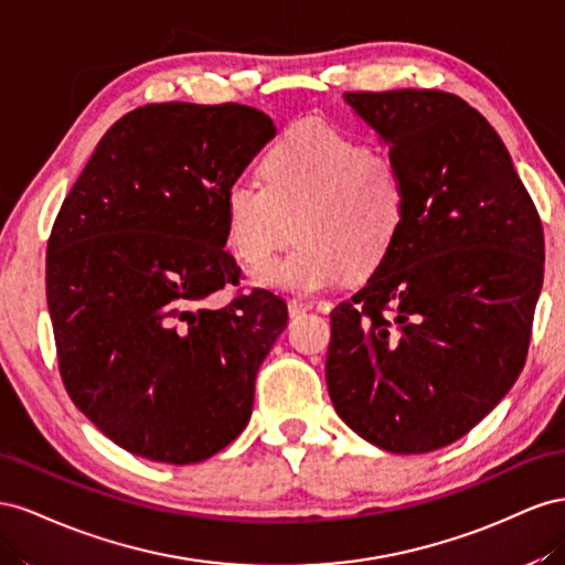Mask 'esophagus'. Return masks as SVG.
Masks as SVG:
<instances>
[{"label": "esophagus", "instance_id": "1", "mask_svg": "<svg viewBox=\"0 0 565 565\" xmlns=\"http://www.w3.org/2000/svg\"><path fill=\"white\" fill-rule=\"evenodd\" d=\"M312 308H315L312 300H302V298L288 300V315H291V317H300V315H305V312H310Z\"/></svg>", "mask_w": 565, "mask_h": 565}]
</instances>
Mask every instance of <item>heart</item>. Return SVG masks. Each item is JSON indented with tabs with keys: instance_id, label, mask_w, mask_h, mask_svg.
<instances>
[{
	"instance_id": "1",
	"label": "heart",
	"mask_w": 565,
	"mask_h": 565,
	"mask_svg": "<svg viewBox=\"0 0 565 565\" xmlns=\"http://www.w3.org/2000/svg\"><path fill=\"white\" fill-rule=\"evenodd\" d=\"M260 177L263 184L236 180L224 191L230 248L260 267L291 232L298 246L255 271L257 286L315 294L345 274L366 277L405 224L407 186L395 160L324 120L288 127L263 158Z\"/></svg>"
}]
</instances>
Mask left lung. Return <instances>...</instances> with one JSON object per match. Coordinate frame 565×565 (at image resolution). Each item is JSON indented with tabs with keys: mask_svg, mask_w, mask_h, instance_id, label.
<instances>
[{
	"mask_svg": "<svg viewBox=\"0 0 565 565\" xmlns=\"http://www.w3.org/2000/svg\"><path fill=\"white\" fill-rule=\"evenodd\" d=\"M391 147L407 213L391 255L331 312L338 416L385 452L459 440L519 379L544 279L537 207L492 125L440 89L345 92Z\"/></svg>",
	"mask_w": 565,
	"mask_h": 565,
	"instance_id": "obj_1",
	"label": "left lung"
}]
</instances>
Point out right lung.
<instances>
[{"instance_id": "add662e5", "label": "right lung", "mask_w": 565, "mask_h": 565, "mask_svg": "<svg viewBox=\"0 0 565 565\" xmlns=\"http://www.w3.org/2000/svg\"><path fill=\"white\" fill-rule=\"evenodd\" d=\"M277 135L241 104H149L102 137L46 244V305L63 385L108 440L196 463L246 428L255 376L286 329L265 288L203 300L241 269L224 191Z\"/></svg>"}]
</instances>
